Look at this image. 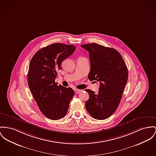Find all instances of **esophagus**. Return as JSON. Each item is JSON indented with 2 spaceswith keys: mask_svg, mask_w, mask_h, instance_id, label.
<instances>
[{
  "mask_svg": "<svg viewBox=\"0 0 156 156\" xmlns=\"http://www.w3.org/2000/svg\"><path fill=\"white\" fill-rule=\"evenodd\" d=\"M81 91H82V90H80V89H74V92H75V93L76 94L80 93Z\"/></svg>",
  "mask_w": 156,
  "mask_h": 156,
  "instance_id": "esophagus-1",
  "label": "esophagus"
}]
</instances>
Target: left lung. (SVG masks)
I'll return each instance as SVG.
<instances>
[{
  "label": "left lung",
  "mask_w": 156,
  "mask_h": 156,
  "mask_svg": "<svg viewBox=\"0 0 156 156\" xmlns=\"http://www.w3.org/2000/svg\"><path fill=\"white\" fill-rule=\"evenodd\" d=\"M81 47L89 54L88 79L100 83L97 94L90 89L85 90L89 94L85 107L94 119H105L114 113L120 103L128 80L127 67L121 55L114 48L96 43Z\"/></svg>",
  "instance_id": "8db88e82"
}]
</instances>
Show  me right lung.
Segmentation results:
<instances>
[{"instance_id": "1", "label": "right lung", "mask_w": 156, "mask_h": 156, "mask_svg": "<svg viewBox=\"0 0 156 156\" xmlns=\"http://www.w3.org/2000/svg\"><path fill=\"white\" fill-rule=\"evenodd\" d=\"M75 50L74 45L52 44L38 50L30 63L27 76L29 87L40 110L50 119L64 117L74 95L72 88L57 86L55 79L62 61Z\"/></svg>"}]
</instances>
